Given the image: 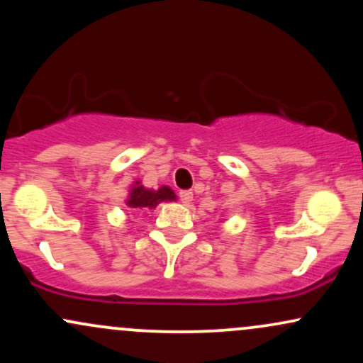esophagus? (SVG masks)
<instances>
[{"instance_id":"1","label":"esophagus","mask_w":363,"mask_h":363,"mask_svg":"<svg viewBox=\"0 0 363 363\" xmlns=\"http://www.w3.org/2000/svg\"><path fill=\"white\" fill-rule=\"evenodd\" d=\"M179 198H181V201L184 203V205H189V203L193 201V193H191V191H181V193H179Z\"/></svg>"}]
</instances>
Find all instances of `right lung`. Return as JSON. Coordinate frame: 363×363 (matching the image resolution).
<instances>
[{
  "instance_id": "add662e5",
  "label": "right lung",
  "mask_w": 363,
  "mask_h": 363,
  "mask_svg": "<svg viewBox=\"0 0 363 363\" xmlns=\"http://www.w3.org/2000/svg\"><path fill=\"white\" fill-rule=\"evenodd\" d=\"M176 193L169 186H160L158 189H147L140 181H136L129 189L126 205L131 210H153L162 201H176Z\"/></svg>"
}]
</instances>
